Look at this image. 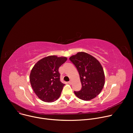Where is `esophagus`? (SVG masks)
<instances>
[{
    "mask_svg": "<svg viewBox=\"0 0 133 133\" xmlns=\"http://www.w3.org/2000/svg\"><path fill=\"white\" fill-rule=\"evenodd\" d=\"M68 84H70V85H71V81H69V82H68Z\"/></svg>",
    "mask_w": 133,
    "mask_h": 133,
    "instance_id": "1",
    "label": "esophagus"
}]
</instances>
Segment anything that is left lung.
Masks as SVG:
<instances>
[{
  "label": "left lung",
  "instance_id": "1",
  "mask_svg": "<svg viewBox=\"0 0 133 133\" xmlns=\"http://www.w3.org/2000/svg\"><path fill=\"white\" fill-rule=\"evenodd\" d=\"M69 60L77 68L82 86L79 91H74L76 96L84 101L96 97L105 84L104 72L99 61L84 52L71 56Z\"/></svg>",
  "mask_w": 133,
  "mask_h": 133
}]
</instances>
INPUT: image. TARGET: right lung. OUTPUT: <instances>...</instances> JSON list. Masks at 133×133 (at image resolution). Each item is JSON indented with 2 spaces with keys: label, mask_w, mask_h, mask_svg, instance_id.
Wrapping results in <instances>:
<instances>
[{
  "label": "right lung",
  "mask_w": 133,
  "mask_h": 133,
  "mask_svg": "<svg viewBox=\"0 0 133 133\" xmlns=\"http://www.w3.org/2000/svg\"><path fill=\"white\" fill-rule=\"evenodd\" d=\"M67 58L65 57L49 56L34 65L30 74L31 86L36 95L45 102L57 99L65 85L60 81L59 67Z\"/></svg>",
  "instance_id": "right-lung-1"
}]
</instances>
